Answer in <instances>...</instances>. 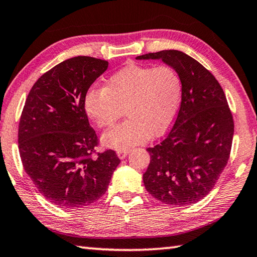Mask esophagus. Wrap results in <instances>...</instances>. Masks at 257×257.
<instances>
[{
    "label": "esophagus",
    "mask_w": 257,
    "mask_h": 257,
    "mask_svg": "<svg viewBox=\"0 0 257 257\" xmlns=\"http://www.w3.org/2000/svg\"><path fill=\"white\" fill-rule=\"evenodd\" d=\"M128 154H129V149H128V150H122V152H118V153H117L118 157H119L120 159H123V158L127 157Z\"/></svg>",
    "instance_id": "1"
}]
</instances>
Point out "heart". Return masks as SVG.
<instances>
[{
  "label": "heart",
  "mask_w": 257,
  "mask_h": 257,
  "mask_svg": "<svg viewBox=\"0 0 257 257\" xmlns=\"http://www.w3.org/2000/svg\"><path fill=\"white\" fill-rule=\"evenodd\" d=\"M183 81L172 67L130 64L109 77L105 87L90 88L84 110L99 128H108L124 113L129 119L102 136L108 147L122 152L167 130L177 117Z\"/></svg>",
  "instance_id": "b5f03b06"
}]
</instances>
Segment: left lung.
<instances>
[{
	"label": "left lung",
	"instance_id": "obj_1",
	"mask_svg": "<svg viewBox=\"0 0 257 257\" xmlns=\"http://www.w3.org/2000/svg\"><path fill=\"white\" fill-rule=\"evenodd\" d=\"M160 59L183 81L182 103L172 130L152 148L144 185L167 205L195 204L208 195L227 165L234 120L227 99L214 75L198 61L177 50L139 55Z\"/></svg>",
	"mask_w": 257,
	"mask_h": 257
}]
</instances>
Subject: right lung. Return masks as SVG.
I'll list each match as a JSON object with an SVG mask.
<instances>
[{
    "instance_id": "add662e5",
    "label": "right lung",
    "mask_w": 257,
    "mask_h": 257,
    "mask_svg": "<svg viewBox=\"0 0 257 257\" xmlns=\"http://www.w3.org/2000/svg\"><path fill=\"white\" fill-rule=\"evenodd\" d=\"M107 69L105 60L68 59L42 74L25 101L20 157L37 189L58 207L94 203L107 192L120 163L111 149L95 153L98 137L84 110L85 93Z\"/></svg>"
}]
</instances>
